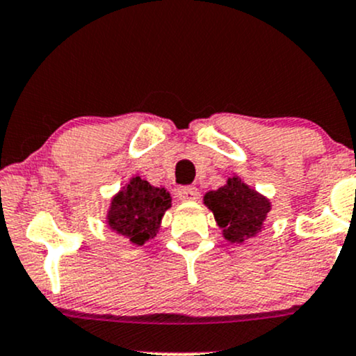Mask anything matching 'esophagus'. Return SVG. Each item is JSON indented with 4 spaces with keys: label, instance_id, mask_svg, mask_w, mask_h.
<instances>
[{
    "label": "esophagus",
    "instance_id": "1",
    "mask_svg": "<svg viewBox=\"0 0 356 356\" xmlns=\"http://www.w3.org/2000/svg\"><path fill=\"white\" fill-rule=\"evenodd\" d=\"M177 197L179 201L187 202V201H195L199 197V191L192 186H184L177 189Z\"/></svg>",
    "mask_w": 356,
    "mask_h": 356
}]
</instances>
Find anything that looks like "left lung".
Here are the masks:
<instances>
[{
    "mask_svg": "<svg viewBox=\"0 0 356 356\" xmlns=\"http://www.w3.org/2000/svg\"><path fill=\"white\" fill-rule=\"evenodd\" d=\"M202 201L214 214L222 238L232 244L256 238L264 229V222L273 209L266 195L252 189L236 174L227 177L222 187L206 192Z\"/></svg>",
    "mask_w": 356,
    "mask_h": 356,
    "instance_id": "left-lung-1",
    "label": "left lung"
}]
</instances>
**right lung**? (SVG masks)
<instances>
[{"mask_svg": "<svg viewBox=\"0 0 356 356\" xmlns=\"http://www.w3.org/2000/svg\"><path fill=\"white\" fill-rule=\"evenodd\" d=\"M170 207L169 191L152 186L137 174L110 199L105 224L134 246H144L157 236L162 218Z\"/></svg>", "mask_w": 356, "mask_h": 356, "instance_id": "1", "label": "right lung"}]
</instances>
